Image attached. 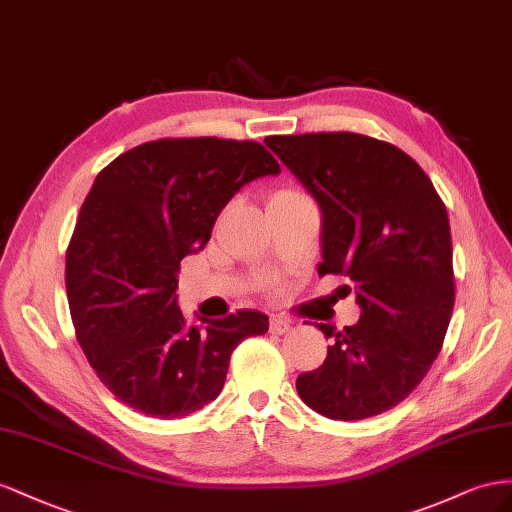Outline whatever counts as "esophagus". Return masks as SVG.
I'll return each instance as SVG.
<instances>
[{"instance_id": "34e87169", "label": "esophagus", "mask_w": 512, "mask_h": 512, "mask_svg": "<svg viewBox=\"0 0 512 512\" xmlns=\"http://www.w3.org/2000/svg\"><path fill=\"white\" fill-rule=\"evenodd\" d=\"M291 324H294V321L283 317V315H272L270 317V332L272 334H285L291 328Z\"/></svg>"}]
</instances>
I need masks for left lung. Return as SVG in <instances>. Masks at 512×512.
Wrapping results in <instances>:
<instances>
[{
  "label": "left lung",
  "mask_w": 512,
  "mask_h": 512,
  "mask_svg": "<svg viewBox=\"0 0 512 512\" xmlns=\"http://www.w3.org/2000/svg\"><path fill=\"white\" fill-rule=\"evenodd\" d=\"M268 148L324 214L319 274L356 285V326L334 339L319 369L300 373V399L321 416L362 420L407 399L444 345L455 306L444 201L397 145L358 133L274 135Z\"/></svg>",
  "instance_id": "left-lung-1"
}]
</instances>
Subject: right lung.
Segmentation results:
<instances>
[{
	"label": "right lung",
	"instance_id": "add662e5",
	"mask_svg": "<svg viewBox=\"0 0 512 512\" xmlns=\"http://www.w3.org/2000/svg\"><path fill=\"white\" fill-rule=\"evenodd\" d=\"M281 171L257 141L156 139L120 154L87 193L66 251L77 341L115 397L154 418H184L223 390L229 358L268 317L238 311L184 324V255L206 246L240 188Z\"/></svg>",
	"mask_w": 512,
	"mask_h": 512
}]
</instances>
